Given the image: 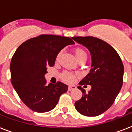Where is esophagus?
<instances>
[{"label": "esophagus", "mask_w": 132, "mask_h": 132, "mask_svg": "<svg viewBox=\"0 0 132 132\" xmlns=\"http://www.w3.org/2000/svg\"><path fill=\"white\" fill-rule=\"evenodd\" d=\"M75 88H76V87L74 86H68V90H69V91H71V90H74Z\"/></svg>", "instance_id": "1"}]
</instances>
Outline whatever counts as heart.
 Listing matches in <instances>:
<instances>
[{
  "label": "heart",
  "instance_id": "b5f03b06",
  "mask_svg": "<svg viewBox=\"0 0 132 132\" xmlns=\"http://www.w3.org/2000/svg\"><path fill=\"white\" fill-rule=\"evenodd\" d=\"M75 57L77 60L79 62L81 60H84L86 61L87 59V53L84 50L81 48H77L75 50ZM62 51L59 52V53L57 55L56 60H58L60 59V56L62 55ZM60 78L62 79V80L64 81V82L68 83V84H72L75 81L76 79V75L71 72H68V71H64L62 72L60 75Z\"/></svg>",
  "mask_w": 132,
  "mask_h": 132
}]
</instances>
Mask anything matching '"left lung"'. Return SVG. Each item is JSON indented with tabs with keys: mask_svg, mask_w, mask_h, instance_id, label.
<instances>
[{
	"mask_svg": "<svg viewBox=\"0 0 132 132\" xmlns=\"http://www.w3.org/2000/svg\"><path fill=\"white\" fill-rule=\"evenodd\" d=\"M72 39L88 48L92 57L90 72L79 83L90 85L88 92L81 86L82 97L75 103L81 114L96 117L108 110L114 102L123 83L124 67L120 56L111 45L92 36L72 37Z\"/></svg>",
	"mask_w": 132,
	"mask_h": 132,
	"instance_id": "obj_1",
	"label": "left lung"
}]
</instances>
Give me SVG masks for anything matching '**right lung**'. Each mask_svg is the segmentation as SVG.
<instances>
[{
	"label": "right lung",
	"instance_id": "1",
	"mask_svg": "<svg viewBox=\"0 0 132 132\" xmlns=\"http://www.w3.org/2000/svg\"><path fill=\"white\" fill-rule=\"evenodd\" d=\"M75 44L68 37L42 34L18 46L10 64L11 81L21 101L31 110L46 112L56 106L68 86L61 81L49 84L44 78L48 66H53L59 52Z\"/></svg>",
	"mask_w": 132,
	"mask_h": 132
}]
</instances>
